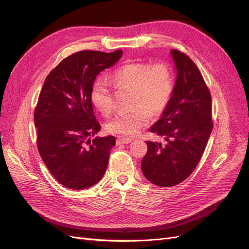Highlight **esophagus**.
I'll return each mask as SVG.
<instances>
[{"label":"esophagus","instance_id":"esophagus-1","mask_svg":"<svg viewBox=\"0 0 249 249\" xmlns=\"http://www.w3.org/2000/svg\"><path fill=\"white\" fill-rule=\"evenodd\" d=\"M133 139L132 138H124V137H118L116 142L117 144H127V143H130Z\"/></svg>","mask_w":249,"mask_h":249}]
</instances>
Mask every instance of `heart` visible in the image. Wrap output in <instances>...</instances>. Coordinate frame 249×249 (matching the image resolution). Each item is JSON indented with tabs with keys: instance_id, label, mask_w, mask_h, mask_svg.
I'll use <instances>...</instances> for the list:
<instances>
[{
	"instance_id": "obj_1",
	"label": "heart",
	"mask_w": 249,
	"mask_h": 249,
	"mask_svg": "<svg viewBox=\"0 0 249 249\" xmlns=\"http://www.w3.org/2000/svg\"><path fill=\"white\" fill-rule=\"evenodd\" d=\"M113 85L132 90L131 111L119 112L110 119L107 130L110 133L134 136L149 120L150 114L159 115L167 108L173 93V78L166 63L132 62L118 67L111 73ZM91 102L105 115L113 110V96L106 82L96 80L91 88Z\"/></svg>"
}]
</instances>
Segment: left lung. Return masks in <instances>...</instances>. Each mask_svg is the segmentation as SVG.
Instances as JSON below:
<instances>
[{
    "label": "left lung",
    "instance_id": "1",
    "mask_svg": "<svg viewBox=\"0 0 249 249\" xmlns=\"http://www.w3.org/2000/svg\"><path fill=\"white\" fill-rule=\"evenodd\" d=\"M178 71L173 93L150 132L164 143L147 140L143 175L159 187L182 183L196 168L213 130L212 97L198 67L185 53L171 50Z\"/></svg>",
    "mask_w": 249,
    "mask_h": 249
}]
</instances>
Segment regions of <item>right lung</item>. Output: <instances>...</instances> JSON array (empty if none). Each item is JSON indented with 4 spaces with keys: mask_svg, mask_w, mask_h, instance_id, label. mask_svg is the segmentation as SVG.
I'll return each mask as SVG.
<instances>
[{
    "mask_svg": "<svg viewBox=\"0 0 249 249\" xmlns=\"http://www.w3.org/2000/svg\"><path fill=\"white\" fill-rule=\"evenodd\" d=\"M123 51H81L64 58L46 78L34 111L37 148L60 184L82 190L106 172L115 137H95L91 88L97 74L114 65Z\"/></svg>",
    "mask_w": 249,
    "mask_h": 249,
    "instance_id": "obj_1",
    "label": "right lung"
}]
</instances>
